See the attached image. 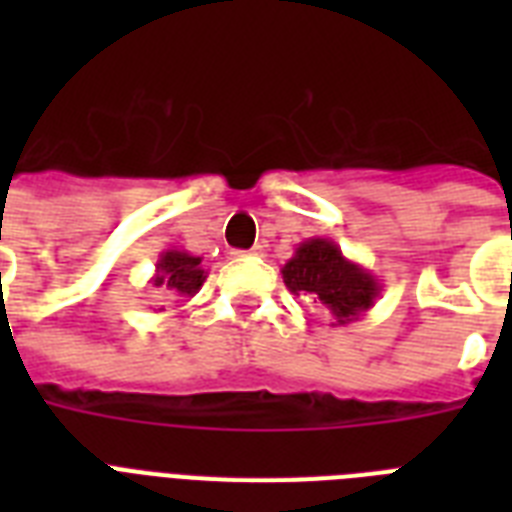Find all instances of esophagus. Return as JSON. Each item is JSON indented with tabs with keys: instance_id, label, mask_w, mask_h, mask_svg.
Wrapping results in <instances>:
<instances>
[{
	"instance_id": "obj_1",
	"label": "esophagus",
	"mask_w": 512,
	"mask_h": 512,
	"mask_svg": "<svg viewBox=\"0 0 512 512\" xmlns=\"http://www.w3.org/2000/svg\"><path fill=\"white\" fill-rule=\"evenodd\" d=\"M236 257H244V255H263V249L255 247V249H249V252H233Z\"/></svg>"
}]
</instances>
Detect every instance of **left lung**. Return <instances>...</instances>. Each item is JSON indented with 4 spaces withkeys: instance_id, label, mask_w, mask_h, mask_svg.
I'll use <instances>...</instances> for the list:
<instances>
[{
    "instance_id": "1",
    "label": "left lung",
    "mask_w": 512,
    "mask_h": 512,
    "mask_svg": "<svg viewBox=\"0 0 512 512\" xmlns=\"http://www.w3.org/2000/svg\"><path fill=\"white\" fill-rule=\"evenodd\" d=\"M289 292L327 308L335 327L358 321L380 297V279L342 255L332 239L313 236L300 241L281 268Z\"/></svg>"
}]
</instances>
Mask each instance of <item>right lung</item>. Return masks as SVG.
Wrapping results in <instances>:
<instances>
[{"label": "right lung", "instance_id": "obj_1", "mask_svg": "<svg viewBox=\"0 0 512 512\" xmlns=\"http://www.w3.org/2000/svg\"><path fill=\"white\" fill-rule=\"evenodd\" d=\"M207 279V271L201 268V257L185 252V249H164L156 260V273L151 284L172 297H193Z\"/></svg>", "mask_w": 512, "mask_h": 512}]
</instances>
